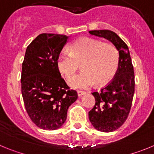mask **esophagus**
Returning a JSON list of instances; mask_svg holds the SVG:
<instances>
[{"label":"esophagus","instance_id":"1","mask_svg":"<svg viewBox=\"0 0 154 154\" xmlns=\"http://www.w3.org/2000/svg\"><path fill=\"white\" fill-rule=\"evenodd\" d=\"M85 93H86V92H83V91H78V96H79V97H81V96L85 95Z\"/></svg>","mask_w":154,"mask_h":154}]
</instances>
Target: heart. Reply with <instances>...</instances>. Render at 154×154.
I'll list each match as a JSON object with an SVG mask.
<instances>
[{
  "label": "heart",
  "instance_id": "b5f03b06",
  "mask_svg": "<svg viewBox=\"0 0 154 154\" xmlns=\"http://www.w3.org/2000/svg\"><path fill=\"white\" fill-rule=\"evenodd\" d=\"M81 63L82 72L68 80L72 89H83L94 84L108 82L113 77L119 65V53L111 43L92 38H82L70 45L69 51H62L57 66L65 77L72 75Z\"/></svg>",
  "mask_w": 154,
  "mask_h": 154
}]
</instances>
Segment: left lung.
Here are the masks:
<instances>
[{
	"mask_svg": "<svg viewBox=\"0 0 154 154\" xmlns=\"http://www.w3.org/2000/svg\"><path fill=\"white\" fill-rule=\"evenodd\" d=\"M112 42L119 51V65L112 81L100 92H93L96 104L89 112L95 129L104 133L115 131L124 123L130 113L135 90V76L129 48L115 32L109 30L89 31Z\"/></svg>",
	"mask_w": 154,
	"mask_h": 154,
	"instance_id": "8db88e82",
	"label": "left lung"
}]
</instances>
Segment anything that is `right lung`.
<instances>
[{
  "label": "right lung",
  "mask_w": 154,
  "mask_h": 154,
  "mask_svg": "<svg viewBox=\"0 0 154 154\" xmlns=\"http://www.w3.org/2000/svg\"><path fill=\"white\" fill-rule=\"evenodd\" d=\"M69 36L43 33L27 48L21 71V93L31 121L42 130L60 128L78 94L62 78L57 61Z\"/></svg>",
  "instance_id": "1"
}]
</instances>
